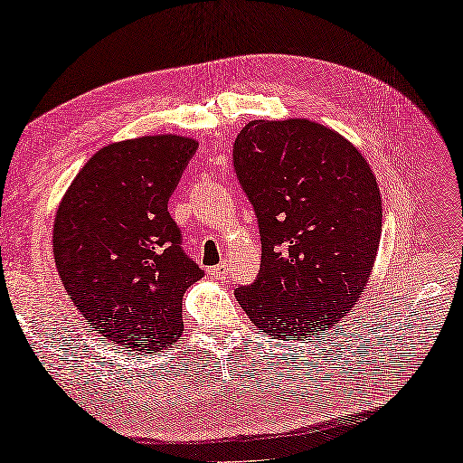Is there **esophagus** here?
<instances>
[{"instance_id":"34e87169","label":"esophagus","mask_w":463,"mask_h":463,"mask_svg":"<svg viewBox=\"0 0 463 463\" xmlns=\"http://www.w3.org/2000/svg\"><path fill=\"white\" fill-rule=\"evenodd\" d=\"M213 274L216 278H226L228 276V264L226 262H220L218 266H214V269H213Z\"/></svg>"}]
</instances>
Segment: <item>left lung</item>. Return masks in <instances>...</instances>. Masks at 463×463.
<instances>
[{
  "instance_id": "8db88e82",
  "label": "left lung",
  "mask_w": 463,
  "mask_h": 463,
  "mask_svg": "<svg viewBox=\"0 0 463 463\" xmlns=\"http://www.w3.org/2000/svg\"><path fill=\"white\" fill-rule=\"evenodd\" d=\"M262 260L235 298L278 338L330 330L365 289L383 232L376 177L361 152L309 119L249 121L233 145Z\"/></svg>"
}]
</instances>
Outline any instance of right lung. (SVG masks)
Wrapping results in <instances>:
<instances>
[{"label": "right lung", "instance_id": "1", "mask_svg": "<svg viewBox=\"0 0 463 463\" xmlns=\"http://www.w3.org/2000/svg\"><path fill=\"white\" fill-rule=\"evenodd\" d=\"M197 146L179 135L111 143L82 165L55 213L67 296L123 349L154 354L184 332V293L204 270L181 249L167 201Z\"/></svg>", "mask_w": 463, "mask_h": 463}]
</instances>
